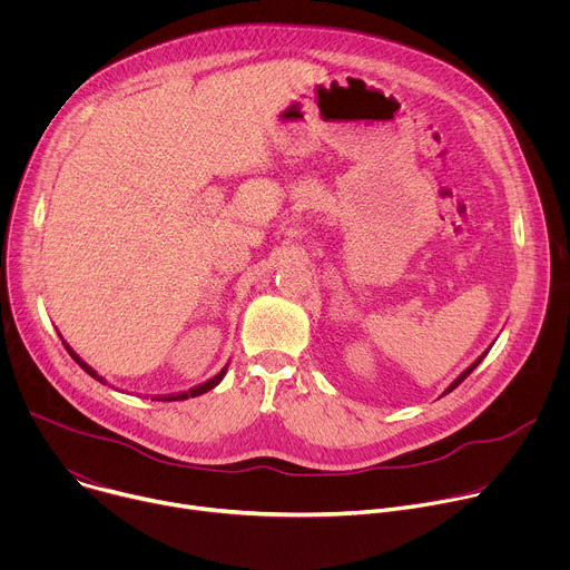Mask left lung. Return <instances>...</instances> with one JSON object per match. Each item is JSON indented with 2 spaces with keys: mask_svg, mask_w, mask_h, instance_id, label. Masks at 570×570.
Segmentation results:
<instances>
[{
  "mask_svg": "<svg viewBox=\"0 0 570 570\" xmlns=\"http://www.w3.org/2000/svg\"><path fill=\"white\" fill-rule=\"evenodd\" d=\"M484 356H487V352H484L482 356H478V358H475V361H473V363H471V365H469V367H466V370H464V372H462V374H460V376H458V379H455V381H453V383L446 387V392H444V394H449L451 390H455V387H458V385H460V383H462V381H464V379H466V376H469V374H471V372L478 367V363H480Z\"/></svg>",
  "mask_w": 570,
  "mask_h": 570,
  "instance_id": "8db88e82",
  "label": "left lung"
}]
</instances>
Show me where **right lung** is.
Segmentation results:
<instances>
[{
	"label": "right lung",
	"mask_w": 570,
	"mask_h": 570,
	"mask_svg": "<svg viewBox=\"0 0 570 570\" xmlns=\"http://www.w3.org/2000/svg\"><path fill=\"white\" fill-rule=\"evenodd\" d=\"M58 336H60V334H58ZM60 338H62V336H60ZM62 345H65V350L69 352V356H71V358H73V361H76L80 367H83V370H86V372H88L92 379H97V381L106 383V381H104V376H99V374H97V372H95V370H92V367H90V365H88L83 358H80V356H78V354H76V352H73V350H71V347L65 343V341H62ZM227 365H229V363H227ZM227 365H225V367H223V370H220L216 376H212L209 381H205V383H200V385H196V387H191V390H187V392H178V394H169V396H159L157 401H185V399H189V396H198V394H205V392H209L212 387H216V385L223 381V376L227 374Z\"/></svg>",
	"instance_id": "right-lung-1"
}]
</instances>
